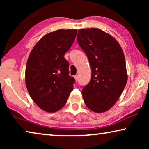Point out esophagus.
Returning a JSON list of instances; mask_svg holds the SVG:
<instances>
[{"mask_svg": "<svg viewBox=\"0 0 149 149\" xmlns=\"http://www.w3.org/2000/svg\"><path fill=\"white\" fill-rule=\"evenodd\" d=\"M74 78H75V81H78V75H74Z\"/></svg>", "mask_w": 149, "mask_h": 149, "instance_id": "esophagus-1", "label": "esophagus"}]
</instances>
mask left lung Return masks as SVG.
Segmentation results:
<instances>
[{"label":"left lung","mask_w":149,"mask_h":149,"mask_svg":"<svg viewBox=\"0 0 149 149\" xmlns=\"http://www.w3.org/2000/svg\"><path fill=\"white\" fill-rule=\"evenodd\" d=\"M77 40L91 68L90 82L82 90L84 102L93 112H104L117 102L127 81L122 47L98 28L79 29Z\"/></svg>","instance_id":"1"}]
</instances>
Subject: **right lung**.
I'll return each instance as SVG.
<instances>
[{
	"label": "right lung",
	"instance_id": "right-lung-1",
	"mask_svg": "<svg viewBox=\"0 0 149 149\" xmlns=\"http://www.w3.org/2000/svg\"><path fill=\"white\" fill-rule=\"evenodd\" d=\"M77 29H58L45 35L33 48L27 59L26 84L33 100L48 112L65 104L75 79L69 75L64 54L74 42Z\"/></svg>",
	"mask_w": 149,
	"mask_h": 149
}]
</instances>
